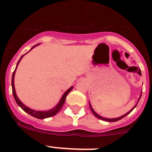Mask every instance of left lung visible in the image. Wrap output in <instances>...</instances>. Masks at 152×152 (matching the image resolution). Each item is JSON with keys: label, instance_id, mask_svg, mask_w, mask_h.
<instances>
[{"label": "left lung", "instance_id": "8db88e82", "mask_svg": "<svg viewBox=\"0 0 152 152\" xmlns=\"http://www.w3.org/2000/svg\"><path fill=\"white\" fill-rule=\"evenodd\" d=\"M141 95H142V93L141 94H140V98H139V100H138V102L139 101H140V97H141ZM89 104H90V110H91V111H92V113H93V115H94L95 116H96V118H98L99 119H102V120H104V121H108V122H115V121H119V120H121V119H122L123 118H124L125 117V116H126L128 114H129L130 113H131L132 111L133 110H134V108H135V107L136 106H137V103L136 104V105L134 106V107H133L132 109L131 110H130V111H129L128 113H126L125 115H122V116H121V117H119V118H103V117H102V116H100V115H99L97 114V113H96V112L94 111V110H93V109L92 108V107H91V105H90V104L89 103Z\"/></svg>", "mask_w": 152, "mask_h": 152}]
</instances>
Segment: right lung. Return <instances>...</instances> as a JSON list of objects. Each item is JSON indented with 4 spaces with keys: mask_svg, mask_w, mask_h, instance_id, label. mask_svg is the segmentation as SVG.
Here are the masks:
<instances>
[{
    "mask_svg": "<svg viewBox=\"0 0 152 152\" xmlns=\"http://www.w3.org/2000/svg\"><path fill=\"white\" fill-rule=\"evenodd\" d=\"M39 44H37V45H34V46H33L31 48V50L33 48H34L35 46H37V45H38ZM28 53V52H27ZM24 55H23L22 56H21V58L20 59V60L18 62V64H17V66H16V68H15V71L13 72V74H12V93H13V96H14V98H15V102H17V104H18V106H20V107H21V108L23 109V110H24V111L26 112V113H27L28 114L30 115L33 116V117L36 118H38V119H44V118H50V117H52V116L55 115L56 114V113H58V112L59 111V110L62 109V106H63L64 104H65V99H66V97L67 96V94H68L69 93H70V91H71L72 89L73 88V87H70V88L68 89V90H67L66 92H65V93L63 94V96H62V99H61V100L59 101V102L58 103V104L55 107H53V109H51V110H48V111H35V110H31V109L28 108V107H27L26 106H25L22 103V102L20 101V99H18V96H17L16 95V93H15V83H14V79H15V72H16V69H17V67H18V64H19V62H20L21 59H22Z\"/></svg>",
    "mask_w": 152,
    "mask_h": 152,
    "instance_id": "obj_1",
    "label": "right lung"
}]
</instances>
